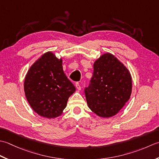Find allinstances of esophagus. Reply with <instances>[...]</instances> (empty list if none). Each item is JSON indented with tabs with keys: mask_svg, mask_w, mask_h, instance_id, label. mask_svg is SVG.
Segmentation results:
<instances>
[{
	"mask_svg": "<svg viewBox=\"0 0 159 159\" xmlns=\"http://www.w3.org/2000/svg\"><path fill=\"white\" fill-rule=\"evenodd\" d=\"M75 86H76V88H77V90H81V86H80V84L79 82H77L75 84Z\"/></svg>",
	"mask_w": 159,
	"mask_h": 159,
	"instance_id": "obj_1",
	"label": "esophagus"
}]
</instances>
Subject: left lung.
Segmentation results:
<instances>
[{
	"mask_svg": "<svg viewBox=\"0 0 159 159\" xmlns=\"http://www.w3.org/2000/svg\"><path fill=\"white\" fill-rule=\"evenodd\" d=\"M84 93L88 106L93 112L102 117H111L130 98V73L113 55L103 54L94 63L93 75Z\"/></svg>",
	"mask_w": 159,
	"mask_h": 159,
	"instance_id": "1",
	"label": "left lung"
}]
</instances>
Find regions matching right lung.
Returning a JSON list of instances; mask_svg holds the SVG:
<instances>
[{
    "label": "right lung",
    "instance_id": "1",
    "mask_svg": "<svg viewBox=\"0 0 159 159\" xmlns=\"http://www.w3.org/2000/svg\"><path fill=\"white\" fill-rule=\"evenodd\" d=\"M24 90L32 109L39 115L51 119L62 113L75 87L64 74L61 59L47 52L28 70Z\"/></svg>",
    "mask_w": 159,
    "mask_h": 159
}]
</instances>
